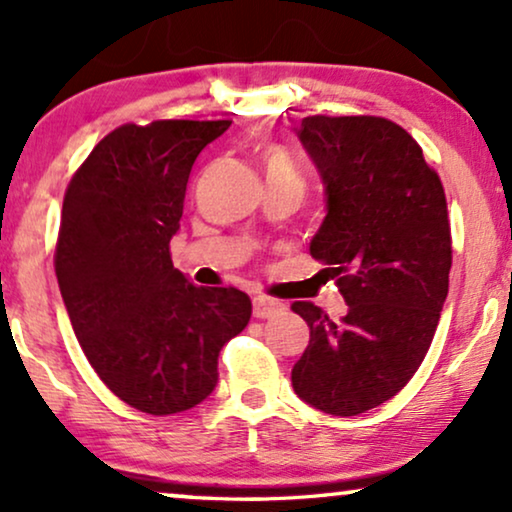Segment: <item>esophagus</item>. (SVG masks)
<instances>
[{
	"mask_svg": "<svg viewBox=\"0 0 512 512\" xmlns=\"http://www.w3.org/2000/svg\"><path fill=\"white\" fill-rule=\"evenodd\" d=\"M286 307L279 300H272L268 296H256L254 298V317L256 319H272L284 314Z\"/></svg>",
	"mask_w": 512,
	"mask_h": 512,
	"instance_id": "34e87169",
	"label": "esophagus"
}]
</instances>
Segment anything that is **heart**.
<instances>
[{"mask_svg": "<svg viewBox=\"0 0 512 512\" xmlns=\"http://www.w3.org/2000/svg\"><path fill=\"white\" fill-rule=\"evenodd\" d=\"M263 160V172L268 181H282V179H291V181H300L296 167H293L291 158L279 149V146H265L261 153Z\"/></svg>", "mask_w": 512, "mask_h": 512, "instance_id": "obj_1", "label": "heart"}]
</instances>
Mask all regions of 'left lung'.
I'll return each instance as SVG.
<instances>
[{
	"label": "left lung",
	"mask_w": 512,
	"mask_h": 512,
	"mask_svg": "<svg viewBox=\"0 0 512 512\" xmlns=\"http://www.w3.org/2000/svg\"><path fill=\"white\" fill-rule=\"evenodd\" d=\"M296 135L326 193L310 254L338 277L347 314L291 305L310 326L291 382L312 408L352 417L396 396L429 352L452 268L445 191L387 118L307 116Z\"/></svg>",
	"instance_id": "8db88e82"
}]
</instances>
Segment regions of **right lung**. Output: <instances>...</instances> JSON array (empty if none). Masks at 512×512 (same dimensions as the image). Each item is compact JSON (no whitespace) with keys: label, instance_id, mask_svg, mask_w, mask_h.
<instances>
[{"label":"right lung","instance_id":"right-lung-1","mask_svg":"<svg viewBox=\"0 0 512 512\" xmlns=\"http://www.w3.org/2000/svg\"><path fill=\"white\" fill-rule=\"evenodd\" d=\"M230 121L121 125L69 181L55 275L100 380L149 415L191 410L219 382V352L244 331V291L195 286L172 265L195 158Z\"/></svg>","mask_w":512,"mask_h":512}]
</instances>
